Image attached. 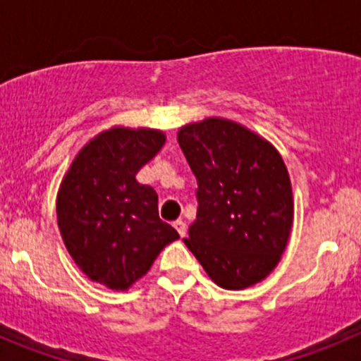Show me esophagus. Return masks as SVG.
I'll return each instance as SVG.
<instances>
[{"mask_svg": "<svg viewBox=\"0 0 361 361\" xmlns=\"http://www.w3.org/2000/svg\"><path fill=\"white\" fill-rule=\"evenodd\" d=\"M174 228H176L178 234H180L181 238H185V234H187V224H185L183 220H176V221H174Z\"/></svg>", "mask_w": 361, "mask_h": 361, "instance_id": "34e87169", "label": "esophagus"}]
</instances>
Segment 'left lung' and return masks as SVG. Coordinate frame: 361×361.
I'll return each mask as SVG.
<instances>
[{
    "instance_id": "obj_1",
    "label": "left lung",
    "mask_w": 361,
    "mask_h": 361,
    "mask_svg": "<svg viewBox=\"0 0 361 361\" xmlns=\"http://www.w3.org/2000/svg\"><path fill=\"white\" fill-rule=\"evenodd\" d=\"M197 178V220L183 239L218 286L245 290L267 278L288 243L293 195L279 152L232 120L209 116L178 130Z\"/></svg>"
}]
</instances>
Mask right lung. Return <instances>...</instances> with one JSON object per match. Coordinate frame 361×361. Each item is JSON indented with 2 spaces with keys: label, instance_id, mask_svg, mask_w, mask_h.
<instances>
[{
  "label": "right lung",
  "instance_id": "add662e5",
  "mask_svg": "<svg viewBox=\"0 0 361 361\" xmlns=\"http://www.w3.org/2000/svg\"><path fill=\"white\" fill-rule=\"evenodd\" d=\"M157 129L111 127L76 154L57 192V225L68 253L92 281L123 292L180 239L159 218L157 192L136 174L159 154Z\"/></svg>",
  "mask_w": 361,
  "mask_h": 361
}]
</instances>
